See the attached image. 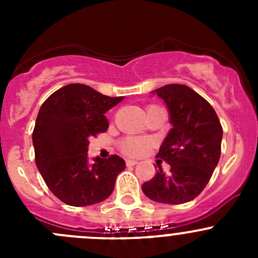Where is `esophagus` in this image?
I'll use <instances>...</instances> for the list:
<instances>
[{"label":"esophagus","instance_id":"1","mask_svg":"<svg viewBox=\"0 0 258 258\" xmlns=\"http://www.w3.org/2000/svg\"><path fill=\"white\" fill-rule=\"evenodd\" d=\"M137 161L136 160H126V166H134V165H137Z\"/></svg>","mask_w":258,"mask_h":258}]
</instances>
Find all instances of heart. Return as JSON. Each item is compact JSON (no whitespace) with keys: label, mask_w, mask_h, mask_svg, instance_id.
Wrapping results in <instances>:
<instances>
[{"label":"heart","mask_w":258,"mask_h":258,"mask_svg":"<svg viewBox=\"0 0 258 258\" xmlns=\"http://www.w3.org/2000/svg\"><path fill=\"white\" fill-rule=\"evenodd\" d=\"M150 147L147 141L137 140V138H126L121 142V150L127 156H141Z\"/></svg>","instance_id":"b5f03b06"}]
</instances>
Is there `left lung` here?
I'll list each match as a JSON object with an SVG mask.
<instances>
[{
    "label": "left lung",
    "mask_w": 258,
    "mask_h": 258,
    "mask_svg": "<svg viewBox=\"0 0 258 258\" xmlns=\"http://www.w3.org/2000/svg\"><path fill=\"white\" fill-rule=\"evenodd\" d=\"M169 109L173 127L156 157L170 165L168 174L159 170L142 184L147 198L164 204H183L204 190L221 155L222 126L213 107L181 84L156 89Z\"/></svg>",
    "instance_id": "obj_1"
}]
</instances>
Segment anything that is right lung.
Wrapping results in <instances>:
<instances>
[{
	"instance_id": "1",
	"label": "right lung",
	"mask_w": 258,
	"mask_h": 258,
	"mask_svg": "<svg viewBox=\"0 0 258 258\" xmlns=\"http://www.w3.org/2000/svg\"><path fill=\"white\" fill-rule=\"evenodd\" d=\"M121 101L88 85L70 84L41 106L32 134L36 165L49 190L68 206H92L112 194L125 161L111 155L90 164L88 147L92 137L108 129L104 113Z\"/></svg>"
}]
</instances>
